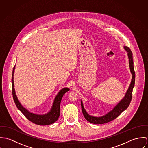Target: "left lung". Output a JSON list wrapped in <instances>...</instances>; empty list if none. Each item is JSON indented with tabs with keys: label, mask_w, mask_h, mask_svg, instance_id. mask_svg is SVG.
<instances>
[{
	"label": "left lung",
	"mask_w": 148,
	"mask_h": 148,
	"mask_svg": "<svg viewBox=\"0 0 148 148\" xmlns=\"http://www.w3.org/2000/svg\"><path fill=\"white\" fill-rule=\"evenodd\" d=\"M125 50L127 52V55L129 57V66L130 69V71L132 74V80L130 86L127 91V93L124 97V98L112 110L109 112L106 115L101 117H95L91 116H89L85 111L84 108L83 106V104L82 101H81V105H82V109L84 116L85 119L90 123L94 124H103L109 123L110 121H113L115 119H116L121 113L124 112L125 109H127V107L129 106L132 97V92L135 83V72L133 66V55L131 50L127 47H124Z\"/></svg>",
	"instance_id": "obj_1"
}]
</instances>
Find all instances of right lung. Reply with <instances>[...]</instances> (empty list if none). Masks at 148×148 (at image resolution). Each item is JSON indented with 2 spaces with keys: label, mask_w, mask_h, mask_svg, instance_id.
Returning a JSON list of instances; mask_svg holds the SVG:
<instances>
[{
  "label": "right lung",
  "mask_w": 148,
  "mask_h": 148,
  "mask_svg": "<svg viewBox=\"0 0 148 148\" xmlns=\"http://www.w3.org/2000/svg\"><path fill=\"white\" fill-rule=\"evenodd\" d=\"M15 66L13 68L12 71V96L14 102L18 108L19 110L25 116V117L29 120L31 122L39 125H50L55 122H56L59 117L60 113V103L64 95L69 90V89L67 88H64L62 89L58 95L56 96L54 103L53 104L52 108L51 111L44 115H38L35 114H33L28 112L27 109H25L23 106H21L19 103L15 92L14 89V73Z\"/></svg>",
  "instance_id": "1"
}]
</instances>
